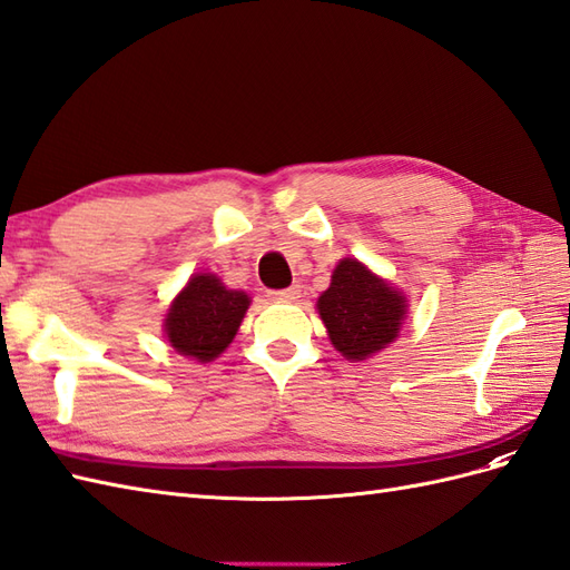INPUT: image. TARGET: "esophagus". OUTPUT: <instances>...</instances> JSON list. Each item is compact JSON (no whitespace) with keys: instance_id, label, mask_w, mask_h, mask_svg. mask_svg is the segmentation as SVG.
<instances>
[{"instance_id":"obj_1","label":"esophagus","mask_w":570,"mask_h":570,"mask_svg":"<svg viewBox=\"0 0 570 570\" xmlns=\"http://www.w3.org/2000/svg\"><path fill=\"white\" fill-rule=\"evenodd\" d=\"M301 296V286H288V288H276V291H269V298L272 301H279V303H291L296 301Z\"/></svg>"}]
</instances>
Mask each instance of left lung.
Wrapping results in <instances>:
<instances>
[{
  "label": "left lung",
  "instance_id": "left-lung-1",
  "mask_svg": "<svg viewBox=\"0 0 570 570\" xmlns=\"http://www.w3.org/2000/svg\"><path fill=\"white\" fill-rule=\"evenodd\" d=\"M320 317L342 356L363 361L397 337L406 303L395 288L377 279L358 259H342L332 284L317 298Z\"/></svg>",
  "mask_w": 570,
  "mask_h": 570
}]
</instances>
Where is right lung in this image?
<instances>
[{
    "label": "right lung",
    "instance_id": "1",
    "mask_svg": "<svg viewBox=\"0 0 570 570\" xmlns=\"http://www.w3.org/2000/svg\"><path fill=\"white\" fill-rule=\"evenodd\" d=\"M247 305L250 298L243 291L226 288L214 274H197L170 305L168 342L183 356L207 363L236 337Z\"/></svg>",
    "mask_w": 570,
    "mask_h": 570
}]
</instances>
